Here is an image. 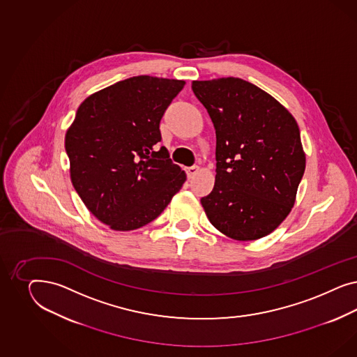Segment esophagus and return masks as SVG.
Instances as JSON below:
<instances>
[{"instance_id":"obj_1","label":"esophagus","mask_w":357,"mask_h":357,"mask_svg":"<svg viewBox=\"0 0 357 357\" xmlns=\"http://www.w3.org/2000/svg\"><path fill=\"white\" fill-rule=\"evenodd\" d=\"M199 172V166H191V167H187L185 169V173H187V176L191 179V178H194L195 175L197 174Z\"/></svg>"}]
</instances>
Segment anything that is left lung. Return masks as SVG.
<instances>
[{
  "instance_id": "8db88e82",
  "label": "left lung",
  "mask_w": 357,
  "mask_h": 357,
  "mask_svg": "<svg viewBox=\"0 0 357 357\" xmlns=\"http://www.w3.org/2000/svg\"><path fill=\"white\" fill-rule=\"evenodd\" d=\"M216 130L211 224L237 241L268 236L289 215L305 172L300 130L268 93L236 77L192 82Z\"/></svg>"
}]
</instances>
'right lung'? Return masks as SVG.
<instances>
[{"instance_id": "right-lung-1", "label": "right lung", "mask_w": 357, "mask_h": 357, "mask_svg": "<svg viewBox=\"0 0 357 357\" xmlns=\"http://www.w3.org/2000/svg\"><path fill=\"white\" fill-rule=\"evenodd\" d=\"M184 81L130 77L86 98L65 135L70 179L87 209L114 230L160 216L185 181L162 146L160 121Z\"/></svg>"}]
</instances>
